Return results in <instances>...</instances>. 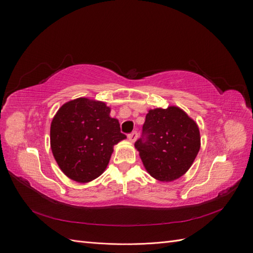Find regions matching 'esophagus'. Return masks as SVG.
<instances>
[{
    "mask_svg": "<svg viewBox=\"0 0 253 253\" xmlns=\"http://www.w3.org/2000/svg\"><path fill=\"white\" fill-rule=\"evenodd\" d=\"M137 137H138V133H137L136 131L127 135V138H128V140L131 141V142H135L136 139H137Z\"/></svg>",
    "mask_w": 253,
    "mask_h": 253,
    "instance_id": "obj_1",
    "label": "esophagus"
}]
</instances>
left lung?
Here are the masks:
<instances>
[{"label": "left lung", "instance_id": "8db88e82", "mask_svg": "<svg viewBox=\"0 0 253 253\" xmlns=\"http://www.w3.org/2000/svg\"><path fill=\"white\" fill-rule=\"evenodd\" d=\"M135 148L151 176L172 181L192 166L201 148L200 129L177 106L150 110Z\"/></svg>", "mask_w": 253, "mask_h": 253}]
</instances>
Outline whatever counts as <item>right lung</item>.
<instances>
[{
  "label": "right lung",
  "mask_w": 253,
  "mask_h": 253,
  "mask_svg": "<svg viewBox=\"0 0 253 253\" xmlns=\"http://www.w3.org/2000/svg\"><path fill=\"white\" fill-rule=\"evenodd\" d=\"M104 102L78 98L63 104L50 126V148L58 166L71 179L88 182L109 165L113 147L126 138Z\"/></svg>",
  "instance_id": "add662e5"
}]
</instances>
